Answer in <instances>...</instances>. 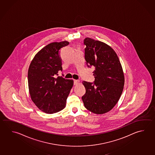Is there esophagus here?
Instances as JSON below:
<instances>
[{"instance_id": "1", "label": "esophagus", "mask_w": 155, "mask_h": 155, "mask_svg": "<svg viewBox=\"0 0 155 155\" xmlns=\"http://www.w3.org/2000/svg\"><path fill=\"white\" fill-rule=\"evenodd\" d=\"M79 82V81H78V80H74V85H77L78 84Z\"/></svg>"}]
</instances>
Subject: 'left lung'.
I'll return each instance as SVG.
<instances>
[{"label": "left lung", "instance_id": "obj_1", "mask_svg": "<svg viewBox=\"0 0 155 155\" xmlns=\"http://www.w3.org/2000/svg\"><path fill=\"white\" fill-rule=\"evenodd\" d=\"M85 59L88 67L94 66V83L83 81L86 90L82 100L85 107L96 114L110 111L122 94L124 74L114 49L101 41L87 38L84 40Z\"/></svg>", "mask_w": 155, "mask_h": 155}]
</instances>
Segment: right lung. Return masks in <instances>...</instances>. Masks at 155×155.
<instances>
[{
    "mask_svg": "<svg viewBox=\"0 0 155 155\" xmlns=\"http://www.w3.org/2000/svg\"><path fill=\"white\" fill-rule=\"evenodd\" d=\"M69 42L64 41L48 44L37 53L28 69V87L30 97L40 110L53 114L63 110L74 85L72 79L58 76L62 71L60 56L61 48Z\"/></svg>",
    "mask_w": 155,
    "mask_h": 155,
    "instance_id": "obj_1",
    "label": "right lung"
}]
</instances>
